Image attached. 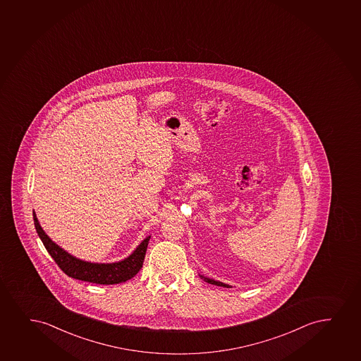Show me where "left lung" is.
Instances as JSON below:
<instances>
[{
    "mask_svg": "<svg viewBox=\"0 0 361 361\" xmlns=\"http://www.w3.org/2000/svg\"><path fill=\"white\" fill-rule=\"evenodd\" d=\"M201 279H204V281L207 282V283L215 284V286H219V287L229 288L228 284L222 283V282H219V281H214V279H206V277H202V276H201Z\"/></svg>",
    "mask_w": 361,
    "mask_h": 361,
    "instance_id": "obj_1",
    "label": "left lung"
}]
</instances>
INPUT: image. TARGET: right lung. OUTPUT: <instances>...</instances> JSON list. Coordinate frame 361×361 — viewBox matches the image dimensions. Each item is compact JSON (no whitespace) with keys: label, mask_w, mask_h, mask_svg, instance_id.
I'll return each mask as SVG.
<instances>
[{"label":"right lung","mask_w":361,"mask_h":361,"mask_svg":"<svg viewBox=\"0 0 361 361\" xmlns=\"http://www.w3.org/2000/svg\"><path fill=\"white\" fill-rule=\"evenodd\" d=\"M32 216H34V224H35L37 234L44 243L46 250L49 251V254L52 256V259L64 274L72 279L96 284L123 283L126 281L133 279L142 269L150 237L144 239L142 244L137 247V250L134 251L126 260L114 262V264H90V262L75 259L73 256L69 255L68 252H66L63 249H61L59 245H56L55 243L52 242L42 231L40 224L37 222L35 212Z\"/></svg>","instance_id":"obj_1"}]
</instances>
